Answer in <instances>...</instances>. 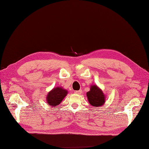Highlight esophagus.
Segmentation results:
<instances>
[{"label":"esophagus","mask_w":149,"mask_h":149,"mask_svg":"<svg viewBox=\"0 0 149 149\" xmlns=\"http://www.w3.org/2000/svg\"><path fill=\"white\" fill-rule=\"evenodd\" d=\"M81 93H82V91H81V90H78V91H74V93H76V94H81Z\"/></svg>","instance_id":"1"}]
</instances>
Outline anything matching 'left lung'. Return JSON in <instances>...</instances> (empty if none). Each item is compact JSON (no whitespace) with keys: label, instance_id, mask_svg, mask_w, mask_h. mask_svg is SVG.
Segmentation results:
<instances>
[{"label":"left lung","instance_id":"1","mask_svg":"<svg viewBox=\"0 0 149 149\" xmlns=\"http://www.w3.org/2000/svg\"><path fill=\"white\" fill-rule=\"evenodd\" d=\"M86 96L89 103L94 107L102 106L105 102L106 96L102 90L96 85H91L90 91L87 92Z\"/></svg>","mask_w":149,"mask_h":149}]
</instances>
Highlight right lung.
<instances>
[{"label":"right lung","mask_w":149,"mask_h":149,"mask_svg":"<svg viewBox=\"0 0 149 149\" xmlns=\"http://www.w3.org/2000/svg\"><path fill=\"white\" fill-rule=\"evenodd\" d=\"M68 91L61 86L54 88L47 96V101L50 107L57 106L67 95Z\"/></svg>","instance_id":"obj_1"}]
</instances>
